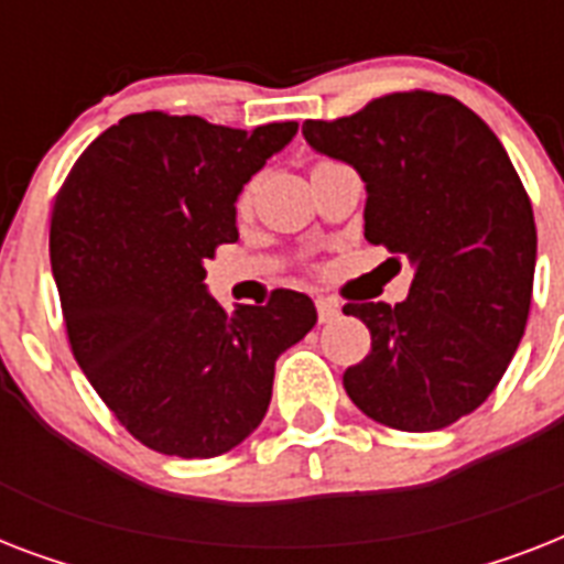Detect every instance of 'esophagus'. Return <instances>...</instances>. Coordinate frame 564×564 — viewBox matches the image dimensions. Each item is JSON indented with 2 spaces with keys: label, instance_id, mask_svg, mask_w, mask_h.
<instances>
[{
  "label": "esophagus",
  "instance_id": "34e87169",
  "mask_svg": "<svg viewBox=\"0 0 564 564\" xmlns=\"http://www.w3.org/2000/svg\"><path fill=\"white\" fill-rule=\"evenodd\" d=\"M316 313H318V322L327 325V322H334L339 316V301L334 299H318L316 301Z\"/></svg>",
  "mask_w": 564,
  "mask_h": 564
}]
</instances>
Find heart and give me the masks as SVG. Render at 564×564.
<instances>
[{"label": "heart", "mask_w": 564, "mask_h": 564, "mask_svg": "<svg viewBox=\"0 0 564 564\" xmlns=\"http://www.w3.org/2000/svg\"><path fill=\"white\" fill-rule=\"evenodd\" d=\"M251 193H254V187L251 184H246V187L239 189L237 195V213L242 216V213H248V207H251Z\"/></svg>", "instance_id": "1"}]
</instances>
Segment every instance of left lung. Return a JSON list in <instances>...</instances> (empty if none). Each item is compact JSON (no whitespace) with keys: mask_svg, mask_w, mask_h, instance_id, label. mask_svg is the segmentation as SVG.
Segmentation results:
<instances>
[{"mask_svg":"<svg viewBox=\"0 0 564 564\" xmlns=\"http://www.w3.org/2000/svg\"><path fill=\"white\" fill-rule=\"evenodd\" d=\"M301 131L366 181L371 246L415 265L401 304L343 307L371 334L345 392L386 427L454 424L495 392L533 301V204L507 149L471 108L430 90L389 93Z\"/></svg>","mask_w":564,"mask_h":564,"instance_id":"left-lung-1","label":"left lung"}]
</instances>
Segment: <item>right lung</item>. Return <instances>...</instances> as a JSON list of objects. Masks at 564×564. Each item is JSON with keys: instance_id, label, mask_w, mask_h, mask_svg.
Wrapping results in <instances>:
<instances>
[{"instance_id": "1", "label": "right lung", "mask_w": 564, "mask_h": 564, "mask_svg": "<svg viewBox=\"0 0 564 564\" xmlns=\"http://www.w3.org/2000/svg\"><path fill=\"white\" fill-rule=\"evenodd\" d=\"M145 110L93 140L55 198L48 257L69 348L113 419L158 454H228L263 421L274 360L313 330L304 292L234 313L207 295L242 184L295 137Z\"/></svg>"}]
</instances>
